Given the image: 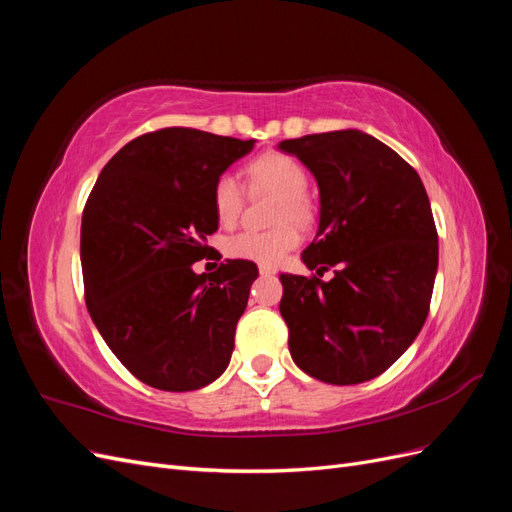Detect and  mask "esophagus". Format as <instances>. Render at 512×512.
Here are the masks:
<instances>
[{
    "instance_id": "obj_1",
    "label": "esophagus",
    "mask_w": 512,
    "mask_h": 512,
    "mask_svg": "<svg viewBox=\"0 0 512 512\" xmlns=\"http://www.w3.org/2000/svg\"><path fill=\"white\" fill-rule=\"evenodd\" d=\"M258 271H260V275H262V277H265V275H273V273H275V269H273V267H267V265H260V267H258Z\"/></svg>"
}]
</instances>
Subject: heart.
<instances>
[{
    "label": "heart",
    "instance_id": "obj_1",
    "mask_svg": "<svg viewBox=\"0 0 512 512\" xmlns=\"http://www.w3.org/2000/svg\"><path fill=\"white\" fill-rule=\"evenodd\" d=\"M247 188L252 194H273L277 203L273 209L271 230L239 232L224 243L228 258L250 260L256 265H277L301 241V228L316 220L314 200L305 194L307 173L301 162L282 151H265L245 164ZM211 205L220 226H235L245 207L243 185L228 173L213 181Z\"/></svg>",
    "mask_w": 512,
    "mask_h": 512
}]
</instances>
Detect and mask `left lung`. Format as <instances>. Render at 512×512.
<instances>
[{
  "label": "left lung",
  "mask_w": 512,
  "mask_h": 512,
  "mask_svg": "<svg viewBox=\"0 0 512 512\" xmlns=\"http://www.w3.org/2000/svg\"><path fill=\"white\" fill-rule=\"evenodd\" d=\"M280 149L320 188L318 235L301 254L318 275H280L290 354L316 380L367 382L406 352L429 314L438 230L425 185L359 130L290 138ZM329 268L336 277L322 283Z\"/></svg>",
  "instance_id": "obj_1"
}]
</instances>
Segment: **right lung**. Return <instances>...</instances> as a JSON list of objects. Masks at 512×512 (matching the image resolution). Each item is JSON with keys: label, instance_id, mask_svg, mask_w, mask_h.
I'll list each match as a JSON object with an SVG mask.
<instances>
[{"label": "right lung", "instance_id": "add662e5", "mask_svg": "<svg viewBox=\"0 0 512 512\" xmlns=\"http://www.w3.org/2000/svg\"><path fill=\"white\" fill-rule=\"evenodd\" d=\"M256 141L194 128L136 136L108 160L81 222L85 301L108 348L160 391H196L226 369L258 269L209 258L211 188Z\"/></svg>", "mask_w": 512, "mask_h": 512}]
</instances>
